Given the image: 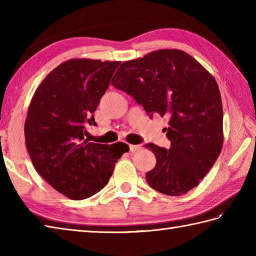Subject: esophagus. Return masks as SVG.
Returning <instances> with one entry per match:
<instances>
[{
  "instance_id": "obj_1",
  "label": "esophagus",
  "mask_w": 256,
  "mask_h": 256,
  "mask_svg": "<svg viewBox=\"0 0 256 256\" xmlns=\"http://www.w3.org/2000/svg\"><path fill=\"white\" fill-rule=\"evenodd\" d=\"M140 148V145H130V152H131V153H135V152H138Z\"/></svg>"
}]
</instances>
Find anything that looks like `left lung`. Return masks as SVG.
<instances>
[{"mask_svg": "<svg viewBox=\"0 0 256 256\" xmlns=\"http://www.w3.org/2000/svg\"><path fill=\"white\" fill-rule=\"evenodd\" d=\"M132 96L152 118L168 120L170 148L148 143L156 165L148 186L168 196L194 188L214 166L224 144V111L214 78L187 52L160 50L123 62L111 81Z\"/></svg>", "mask_w": 256, "mask_h": 256, "instance_id": "obj_1", "label": "left lung"}]
</instances>
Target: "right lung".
Wrapping results in <instances>:
<instances>
[{
  "label": "right lung",
  "instance_id": "obj_1",
  "mask_svg": "<svg viewBox=\"0 0 256 256\" xmlns=\"http://www.w3.org/2000/svg\"><path fill=\"white\" fill-rule=\"evenodd\" d=\"M120 62L70 59L59 64L35 91L27 112L26 148L36 172L72 200L104 188L128 146L84 138L94 113Z\"/></svg>",
  "mask_w": 256,
  "mask_h": 256
}]
</instances>
